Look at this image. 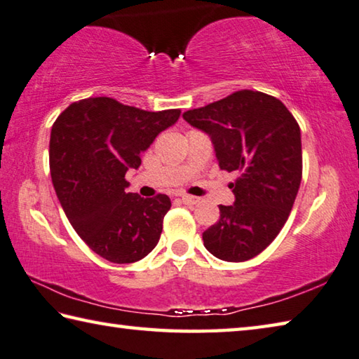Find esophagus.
<instances>
[{
	"mask_svg": "<svg viewBox=\"0 0 359 359\" xmlns=\"http://www.w3.org/2000/svg\"><path fill=\"white\" fill-rule=\"evenodd\" d=\"M181 201L184 203V205H198V203H200V198H197V197H192V195H182V197H181Z\"/></svg>",
	"mask_w": 359,
	"mask_h": 359,
	"instance_id": "obj_1",
	"label": "esophagus"
}]
</instances>
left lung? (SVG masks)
Instances as JSON below:
<instances>
[{"instance_id":"left-lung-1","label":"left lung","mask_w":359,"mask_h":359,"mask_svg":"<svg viewBox=\"0 0 359 359\" xmlns=\"http://www.w3.org/2000/svg\"><path fill=\"white\" fill-rule=\"evenodd\" d=\"M206 133L219 167L238 172L229 184L234 203L220 205V219L203 233L215 258L242 262L270 245L290 214L302 181L300 126L275 97L239 90L182 114Z\"/></svg>"}]
</instances>
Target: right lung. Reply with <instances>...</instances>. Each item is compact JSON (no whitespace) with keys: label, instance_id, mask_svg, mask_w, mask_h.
Returning a JSON list of instances; mask_svg holds the SVG:
<instances>
[{"label":"right lung","instance_id":"obj_1","mask_svg":"<svg viewBox=\"0 0 359 359\" xmlns=\"http://www.w3.org/2000/svg\"><path fill=\"white\" fill-rule=\"evenodd\" d=\"M180 109L148 112L97 97L72 103L54 121L50 170L54 191L74 231L93 252L116 264L136 262L159 242L170 209L164 194L126 192L130 168Z\"/></svg>","mask_w":359,"mask_h":359}]
</instances>
